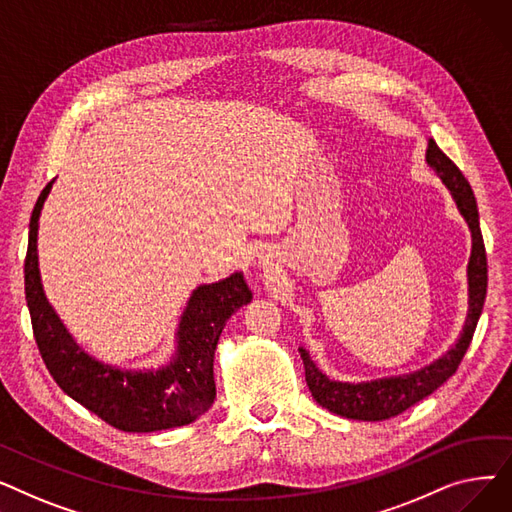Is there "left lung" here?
I'll use <instances>...</instances> for the list:
<instances>
[{
	"mask_svg": "<svg viewBox=\"0 0 512 512\" xmlns=\"http://www.w3.org/2000/svg\"><path fill=\"white\" fill-rule=\"evenodd\" d=\"M425 161L444 182L456 203V209L461 211L463 220L471 230V257L467 265L469 309L465 317V326L454 346L448 348L442 357H438L429 365L402 375H390V378H378L359 384L330 380L328 375L313 363L305 348L299 346L301 359L305 363V380L311 390V396L330 413H336L346 419L384 421L407 411L415 402L438 390L450 375H454V371L459 369L471 344L473 332L477 328L483 301H486L488 261L486 247H483V236L479 230V211L475 195L463 172L452 164V159L446 157V153H442L434 139H427Z\"/></svg>",
	"mask_w": 512,
	"mask_h": 512,
	"instance_id": "left-lung-1",
	"label": "left lung"
}]
</instances>
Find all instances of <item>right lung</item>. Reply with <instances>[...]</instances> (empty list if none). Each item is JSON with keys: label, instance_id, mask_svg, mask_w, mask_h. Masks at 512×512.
I'll use <instances>...</instances> for the list:
<instances>
[{"label": "right lung", "instance_id": "obj_1", "mask_svg": "<svg viewBox=\"0 0 512 512\" xmlns=\"http://www.w3.org/2000/svg\"><path fill=\"white\" fill-rule=\"evenodd\" d=\"M53 180L43 188L29 224L24 292L39 353L58 386L85 409L122 432H161L199 419L215 398L213 357L226 321L251 303L242 272L201 284L180 315L176 351L157 369H122L78 346L45 297L39 272V218Z\"/></svg>", "mask_w": 512, "mask_h": 512}]
</instances>
